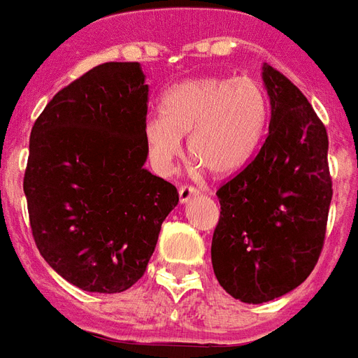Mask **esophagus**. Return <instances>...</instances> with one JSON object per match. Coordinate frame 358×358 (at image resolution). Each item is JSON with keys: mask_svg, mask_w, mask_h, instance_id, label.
Returning <instances> with one entry per match:
<instances>
[{"mask_svg": "<svg viewBox=\"0 0 358 358\" xmlns=\"http://www.w3.org/2000/svg\"><path fill=\"white\" fill-rule=\"evenodd\" d=\"M178 195H180V203H187V201L195 197V195H199V189L195 186H182L178 189Z\"/></svg>", "mask_w": 358, "mask_h": 358, "instance_id": "34e87169", "label": "esophagus"}]
</instances>
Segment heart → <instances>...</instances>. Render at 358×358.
Instances as JSON below:
<instances>
[{"mask_svg":"<svg viewBox=\"0 0 358 358\" xmlns=\"http://www.w3.org/2000/svg\"><path fill=\"white\" fill-rule=\"evenodd\" d=\"M267 100L248 76L189 79L161 98V117L145 121L144 140L152 165L171 171L182 136L195 163L214 176H231L252 159L266 129Z\"/></svg>","mask_w":358,"mask_h":358,"instance_id":"heart-1","label":"heart"}]
</instances>
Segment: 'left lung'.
I'll use <instances>...</instances> for the list:
<instances>
[{"label": "left lung", "instance_id": "left-lung-1", "mask_svg": "<svg viewBox=\"0 0 358 358\" xmlns=\"http://www.w3.org/2000/svg\"><path fill=\"white\" fill-rule=\"evenodd\" d=\"M262 78L269 132L252 161L216 192L222 210L210 248L218 282L245 303L275 300L309 277L332 201L327 127L279 70L264 64Z\"/></svg>", "mask_w": 358, "mask_h": 358}]
</instances>
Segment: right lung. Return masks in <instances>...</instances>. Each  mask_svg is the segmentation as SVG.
<instances>
[{
	"label": "right lung",
	"instance_id": "1",
	"mask_svg": "<svg viewBox=\"0 0 358 358\" xmlns=\"http://www.w3.org/2000/svg\"><path fill=\"white\" fill-rule=\"evenodd\" d=\"M138 62H106L58 91L30 134V227L45 262L87 292H125L144 275L171 182L145 171L148 85Z\"/></svg>",
	"mask_w": 358,
	"mask_h": 358
}]
</instances>
